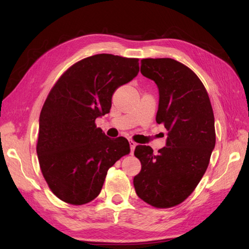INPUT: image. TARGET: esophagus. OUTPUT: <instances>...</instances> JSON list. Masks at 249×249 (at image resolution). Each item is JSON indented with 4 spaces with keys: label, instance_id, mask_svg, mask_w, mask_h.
Here are the masks:
<instances>
[{
    "label": "esophagus",
    "instance_id": "34e87169",
    "mask_svg": "<svg viewBox=\"0 0 249 249\" xmlns=\"http://www.w3.org/2000/svg\"><path fill=\"white\" fill-rule=\"evenodd\" d=\"M129 145H130V153H131V154H133L134 151H135V147H136L137 143H136L135 141H133V140H129Z\"/></svg>",
    "mask_w": 249,
    "mask_h": 249
}]
</instances>
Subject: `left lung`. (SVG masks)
I'll return each instance as SVG.
<instances>
[{
    "instance_id": "obj_1",
    "label": "left lung",
    "mask_w": 249,
    "mask_h": 249,
    "mask_svg": "<svg viewBox=\"0 0 249 249\" xmlns=\"http://www.w3.org/2000/svg\"><path fill=\"white\" fill-rule=\"evenodd\" d=\"M141 73L156 83L160 104L156 122L168 130L166 146L155 155L137 145L141 171L136 194L155 208L182 203L197 187L215 147L214 113L208 92L196 73L173 59H143Z\"/></svg>"
}]
</instances>
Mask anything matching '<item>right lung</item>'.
I'll return each mask as SVG.
<instances>
[{
	"label": "right lung",
	"mask_w": 249,
	"mask_h": 249,
	"mask_svg": "<svg viewBox=\"0 0 249 249\" xmlns=\"http://www.w3.org/2000/svg\"><path fill=\"white\" fill-rule=\"evenodd\" d=\"M138 61L89 56L51 89L39 116L36 151L47 184L64 202L81 205L96 198L109 168L129 153L127 139L109 138L95 120L110 112L115 89L138 75Z\"/></svg>",
	"instance_id": "add662e5"
}]
</instances>
